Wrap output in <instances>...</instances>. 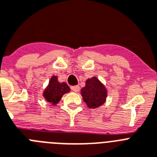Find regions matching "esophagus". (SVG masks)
Here are the masks:
<instances>
[{
    "label": "esophagus",
    "mask_w": 157,
    "mask_h": 157,
    "mask_svg": "<svg viewBox=\"0 0 157 157\" xmlns=\"http://www.w3.org/2000/svg\"><path fill=\"white\" fill-rule=\"evenodd\" d=\"M71 90H73L74 92H78L79 90V86H71Z\"/></svg>",
    "instance_id": "34e87169"
}]
</instances>
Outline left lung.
Segmentation results:
<instances>
[{"label": "left lung", "instance_id": "left-lung-1", "mask_svg": "<svg viewBox=\"0 0 157 157\" xmlns=\"http://www.w3.org/2000/svg\"><path fill=\"white\" fill-rule=\"evenodd\" d=\"M83 101L90 108H96L104 103L107 90L99 79L93 77L86 82V86L81 90Z\"/></svg>", "mask_w": 157, "mask_h": 157}]
</instances>
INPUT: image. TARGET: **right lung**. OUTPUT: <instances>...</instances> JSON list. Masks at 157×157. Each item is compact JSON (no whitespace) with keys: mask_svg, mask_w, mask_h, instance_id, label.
Returning <instances> with one entry per match:
<instances>
[{"mask_svg":"<svg viewBox=\"0 0 157 157\" xmlns=\"http://www.w3.org/2000/svg\"><path fill=\"white\" fill-rule=\"evenodd\" d=\"M71 90L66 82H59L56 76H53L50 80L49 85L43 93L44 98L47 102L55 105L60 101L63 94Z\"/></svg>","mask_w":157,"mask_h":157,"instance_id":"1","label":"right lung"}]
</instances>
